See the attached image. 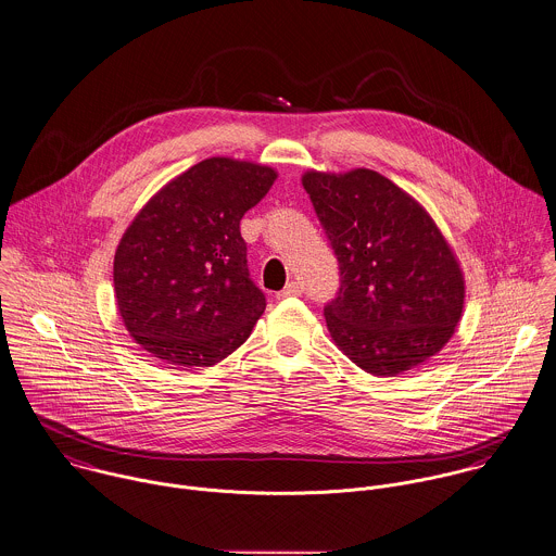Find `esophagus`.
Listing matches in <instances>:
<instances>
[{"label": "esophagus", "mask_w": 556, "mask_h": 556, "mask_svg": "<svg viewBox=\"0 0 556 556\" xmlns=\"http://www.w3.org/2000/svg\"><path fill=\"white\" fill-rule=\"evenodd\" d=\"M299 294H303V283L290 281V283L277 294V299H288V296H299Z\"/></svg>", "instance_id": "obj_1"}]
</instances>
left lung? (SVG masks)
I'll list each match as a JSON object with an SVG mask.
<instances>
[{"label":"left lung","mask_w":556,"mask_h":556,"mask_svg":"<svg viewBox=\"0 0 556 556\" xmlns=\"http://www.w3.org/2000/svg\"><path fill=\"white\" fill-rule=\"evenodd\" d=\"M338 257L325 305L333 342L362 370L396 377L440 353L462 320L459 262L429 212L370 168L303 175Z\"/></svg>","instance_id":"left-lung-1"}]
</instances>
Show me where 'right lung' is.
Wrapping results in <instances>:
<instances>
[{
	"instance_id": "obj_1",
	"label": "right lung",
	"mask_w": 556,
	"mask_h": 556,
	"mask_svg": "<svg viewBox=\"0 0 556 556\" xmlns=\"http://www.w3.org/2000/svg\"><path fill=\"white\" fill-rule=\"evenodd\" d=\"M277 173L207 157L155 192L125 229L114 255V296L129 336L175 368L214 366L231 355L266 309L251 281L244 212Z\"/></svg>"
}]
</instances>
